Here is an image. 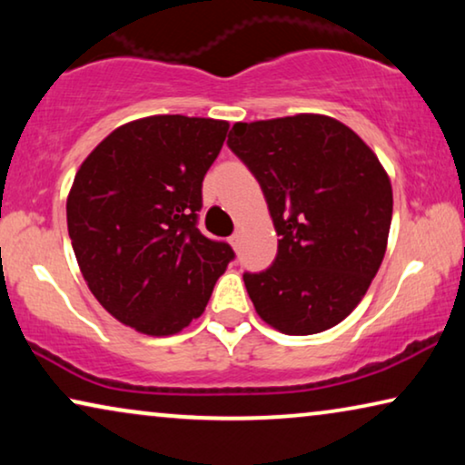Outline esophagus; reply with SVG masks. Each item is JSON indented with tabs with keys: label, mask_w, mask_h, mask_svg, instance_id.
I'll list each match as a JSON object with an SVG mask.
<instances>
[{
	"label": "esophagus",
	"mask_w": 465,
	"mask_h": 465,
	"mask_svg": "<svg viewBox=\"0 0 465 465\" xmlns=\"http://www.w3.org/2000/svg\"><path fill=\"white\" fill-rule=\"evenodd\" d=\"M228 241H231V245L234 247V250H239V241H241V237H239V234H232V237H231V239H228Z\"/></svg>",
	"instance_id": "esophagus-1"
}]
</instances>
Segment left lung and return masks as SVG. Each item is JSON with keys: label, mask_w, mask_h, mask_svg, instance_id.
I'll list each match as a JSON object with an SVG mask.
<instances>
[{"label": "left lung", "mask_w": 465, "mask_h": 465, "mask_svg": "<svg viewBox=\"0 0 465 465\" xmlns=\"http://www.w3.org/2000/svg\"><path fill=\"white\" fill-rule=\"evenodd\" d=\"M228 148L262 188L282 239L266 271L243 272L258 315L292 336L345 320L383 262L391 183L374 152L315 114L237 123Z\"/></svg>", "instance_id": "1"}]
</instances>
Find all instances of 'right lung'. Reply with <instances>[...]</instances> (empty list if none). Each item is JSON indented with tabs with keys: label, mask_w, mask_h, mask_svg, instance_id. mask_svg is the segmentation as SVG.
<instances>
[{
	"label": "right lung",
	"mask_w": 465,
	"mask_h": 465,
	"mask_svg": "<svg viewBox=\"0 0 465 465\" xmlns=\"http://www.w3.org/2000/svg\"><path fill=\"white\" fill-rule=\"evenodd\" d=\"M228 123L150 116L94 148L67 199V231L88 288L107 313L143 334L180 332L207 307L234 260L199 231L203 180Z\"/></svg>",
	"instance_id": "1"
}]
</instances>
